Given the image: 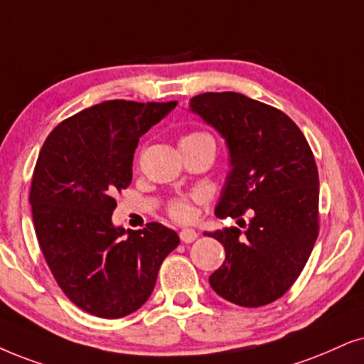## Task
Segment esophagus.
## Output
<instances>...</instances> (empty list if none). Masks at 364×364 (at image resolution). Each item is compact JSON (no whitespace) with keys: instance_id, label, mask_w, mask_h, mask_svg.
Returning a JSON list of instances; mask_svg holds the SVG:
<instances>
[{"instance_id":"obj_1","label":"esophagus","mask_w":364,"mask_h":364,"mask_svg":"<svg viewBox=\"0 0 364 364\" xmlns=\"http://www.w3.org/2000/svg\"><path fill=\"white\" fill-rule=\"evenodd\" d=\"M196 237H198V233L193 228H183L181 232H179V238H181V242H185V243L195 242Z\"/></svg>"}]
</instances>
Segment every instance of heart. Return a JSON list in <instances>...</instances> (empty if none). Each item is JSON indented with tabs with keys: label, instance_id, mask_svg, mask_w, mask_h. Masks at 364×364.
<instances>
[{
	"label": "heart",
	"instance_id": "b5f03b06",
	"mask_svg": "<svg viewBox=\"0 0 364 364\" xmlns=\"http://www.w3.org/2000/svg\"><path fill=\"white\" fill-rule=\"evenodd\" d=\"M183 141H210V142H215V139L211 137V134H208V132H205V131L190 132V134H186L185 137H183L181 142ZM200 200H201V195L173 198V200L169 201L168 206H166L168 215L171 216L174 222H179V223L191 222V220L195 218V215H196L195 201H200Z\"/></svg>",
	"mask_w": 364,
	"mask_h": 364
}]
</instances>
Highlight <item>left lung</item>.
Instances as JSON below:
<instances>
[{
  "instance_id": "obj_1",
  "label": "left lung",
  "mask_w": 364,
  "mask_h": 364,
  "mask_svg": "<svg viewBox=\"0 0 364 364\" xmlns=\"http://www.w3.org/2000/svg\"><path fill=\"white\" fill-rule=\"evenodd\" d=\"M190 107L227 141L230 169L215 215L245 230L210 233L225 262L213 291L242 307L277 301L296 282L319 235V174L311 146L282 110L237 92L195 95ZM252 215L247 225L241 215Z\"/></svg>"
}]
</instances>
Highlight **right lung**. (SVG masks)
<instances>
[{
    "label": "right lung",
    "mask_w": 364,
    "mask_h": 364,
    "mask_svg": "<svg viewBox=\"0 0 364 364\" xmlns=\"http://www.w3.org/2000/svg\"><path fill=\"white\" fill-rule=\"evenodd\" d=\"M176 104L92 105L60 122L36 159L30 203L38 245L58 287L92 316L119 319L139 309L179 243L161 223L126 232L110 220L114 195L131 185L139 137Z\"/></svg>",
    "instance_id": "right-lung-1"
}]
</instances>
